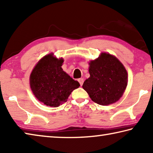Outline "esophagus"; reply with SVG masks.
<instances>
[{"instance_id":"esophagus-1","label":"esophagus","mask_w":153,"mask_h":153,"mask_svg":"<svg viewBox=\"0 0 153 153\" xmlns=\"http://www.w3.org/2000/svg\"><path fill=\"white\" fill-rule=\"evenodd\" d=\"M84 79L83 78H79V79H78V82H79V84H80V86H82L83 85V83H84Z\"/></svg>"}]
</instances>
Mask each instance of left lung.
<instances>
[{"instance_id":"8db88e82","label":"left lung","mask_w":153,"mask_h":153,"mask_svg":"<svg viewBox=\"0 0 153 153\" xmlns=\"http://www.w3.org/2000/svg\"><path fill=\"white\" fill-rule=\"evenodd\" d=\"M89 65L90 76L82 87L92 101L105 106L120 100L128 85V73L123 65L106 53L90 61Z\"/></svg>"}]
</instances>
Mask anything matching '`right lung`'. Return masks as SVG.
Returning a JSON list of instances; mask_svg holds the SVG:
<instances>
[{
  "instance_id": "add662e5",
  "label": "right lung",
  "mask_w": 153,
  "mask_h": 153,
  "mask_svg": "<svg viewBox=\"0 0 153 153\" xmlns=\"http://www.w3.org/2000/svg\"><path fill=\"white\" fill-rule=\"evenodd\" d=\"M63 59L53 53L44 56L33 69L30 77L31 90L36 98L46 106L57 107L67 102L74 90L80 86L62 69Z\"/></svg>"
}]
</instances>
